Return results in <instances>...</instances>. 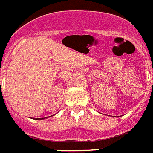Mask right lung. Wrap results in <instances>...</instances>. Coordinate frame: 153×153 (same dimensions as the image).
<instances>
[{"label":"right lung","mask_w":153,"mask_h":153,"mask_svg":"<svg viewBox=\"0 0 153 153\" xmlns=\"http://www.w3.org/2000/svg\"><path fill=\"white\" fill-rule=\"evenodd\" d=\"M44 118H45V117H41V118H36V117H34L33 119H35V120H42V119H44Z\"/></svg>","instance_id":"obj_1"}]
</instances>
